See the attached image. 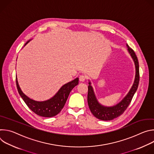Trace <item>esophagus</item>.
Segmentation results:
<instances>
[{"mask_svg":"<svg viewBox=\"0 0 154 154\" xmlns=\"http://www.w3.org/2000/svg\"><path fill=\"white\" fill-rule=\"evenodd\" d=\"M86 79V77L84 75H80L79 76V80L80 82H84Z\"/></svg>","mask_w":154,"mask_h":154,"instance_id":"obj_1","label":"esophagus"}]
</instances>
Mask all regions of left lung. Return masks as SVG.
<instances>
[{
    "label": "left lung",
    "mask_w": 154,
    "mask_h": 154,
    "mask_svg": "<svg viewBox=\"0 0 154 154\" xmlns=\"http://www.w3.org/2000/svg\"><path fill=\"white\" fill-rule=\"evenodd\" d=\"M128 51L131 57L134 59L135 64V80L130 91L120 103L112 107H105L102 106L97 101L92 87L90 85L91 83L90 82L89 83L90 85L88 86V103L91 112L96 118L99 119L103 121H110L118 118L123 114L130 103L135 92L137 90L140 82L138 60L134 51L132 49L128 46Z\"/></svg>",
    "instance_id": "1"
}]
</instances>
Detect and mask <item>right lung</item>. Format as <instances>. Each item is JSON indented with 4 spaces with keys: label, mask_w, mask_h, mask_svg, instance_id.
Here are the masks:
<instances>
[{
    "label": "right lung",
    "mask_w": 154,
    "mask_h": 154,
    "mask_svg": "<svg viewBox=\"0 0 154 154\" xmlns=\"http://www.w3.org/2000/svg\"><path fill=\"white\" fill-rule=\"evenodd\" d=\"M16 80L18 93L28 107L37 115L46 118L53 117L61 112L71 91L79 83V79L77 78L63 85L58 93L51 99L44 102H37L29 99L22 92L16 77Z\"/></svg>",
    "instance_id": "right-lung-1"
}]
</instances>
